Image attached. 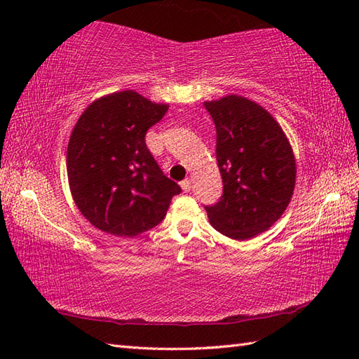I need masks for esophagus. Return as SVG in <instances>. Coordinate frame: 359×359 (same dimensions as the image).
<instances>
[{"label": "esophagus", "mask_w": 359, "mask_h": 359, "mask_svg": "<svg viewBox=\"0 0 359 359\" xmlns=\"http://www.w3.org/2000/svg\"><path fill=\"white\" fill-rule=\"evenodd\" d=\"M180 187H182V189H184L185 193L189 191V189H191V180H189V179L182 180V182H180Z\"/></svg>", "instance_id": "esophagus-1"}]
</instances>
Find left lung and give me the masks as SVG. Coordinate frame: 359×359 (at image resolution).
Segmentation results:
<instances>
[{
    "label": "left lung",
    "mask_w": 359,
    "mask_h": 359,
    "mask_svg": "<svg viewBox=\"0 0 359 359\" xmlns=\"http://www.w3.org/2000/svg\"><path fill=\"white\" fill-rule=\"evenodd\" d=\"M216 126V160L224 191L205 205L211 225L231 239H250L280 217L293 196L296 165L287 137L262 106L228 95L207 102Z\"/></svg>",
    "instance_id": "obj_1"
}]
</instances>
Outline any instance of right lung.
Returning a JSON list of instances; mask_svg holds the SVG:
<instances>
[{"label":"right lung","mask_w":359,"mask_h":359,"mask_svg":"<svg viewBox=\"0 0 359 359\" xmlns=\"http://www.w3.org/2000/svg\"><path fill=\"white\" fill-rule=\"evenodd\" d=\"M166 111L123 90L94 102L79 118L67 144V177L81 215L98 230L134 238L162 222L182 193L144 142Z\"/></svg>","instance_id":"obj_1"}]
</instances>
